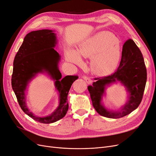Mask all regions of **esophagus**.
<instances>
[{
    "label": "esophagus",
    "mask_w": 156,
    "mask_h": 156,
    "mask_svg": "<svg viewBox=\"0 0 156 156\" xmlns=\"http://www.w3.org/2000/svg\"><path fill=\"white\" fill-rule=\"evenodd\" d=\"M83 78L85 80V81L88 83V84H91L92 83V80L90 79L88 77H87V76H86V75H83Z\"/></svg>",
    "instance_id": "obj_1"
}]
</instances>
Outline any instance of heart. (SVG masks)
Returning a JSON list of instances; mask_svg holds the SVG:
<instances>
[{
  "label": "heart",
  "mask_w": 156,
  "mask_h": 156,
  "mask_svg": "<svg viewBox=\"0 0 156 156\" xmlns=\"http://www.w3.org/2000/svg\"><path fill=\"white\" fill-rule=\"evenodd\" d=\"M80 56L92 58L91 68L98 75H105L114 70L119 62L120 47L119 39L112 33L103 31L96 33L83 41L77 52H67L68 61L77 64L83 63Z\"/></svg>",
  "instance_id": "1"
}]
</instances>
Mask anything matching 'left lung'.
<instances>
[{"instance_id":"1","label":"left lung","mask_w":156,"mask_h":156,"mask_svg":"<svg viewBox=\"0 0 156 156\" xmlns=\"http://www.w3.org/2000/svg\"><path fill=\"white\" fill-rule=\"evenodd\" d=\"M147 73L142 53L133 40H127L123 45L122 58L116 72L105 77L95 78L96 82L88 87L92 105L100 115L109 119H119L129 115L142 101ZM120 81L129 93V100L120 111H110L101 103L106 87Z\"/></svg>"}]
</instances>
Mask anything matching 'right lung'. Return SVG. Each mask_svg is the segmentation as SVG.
<instances>
[{
    "label": "right lung",
    "mask_w": 156,
    "mask_h": 156,
    "mask_svg": "<svg viewBox=\"0 0 156 156\" xmlns=\"http://www.w3.org/2000/svg\"><path fill=\"white\" fill-rule=\"evenodd\" d=\"M56 34L53 30L43 29L27 34L13 60L12 87L21 109L32 119L43 124L53 123L60 120L68 110V94L71 86L78 79L76 75H67L62 79L58 64L60 56L54 49ZM46 72L55 81L59 94V105L49 116L39 117L33 115L26 103L25 90L31 80L38 73Z\"/></svg>",
    "instance_id": "right-lung-1"
}]
</instances>
